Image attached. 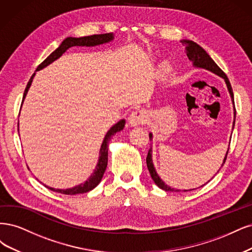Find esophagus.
Instances as JSON below:
<instances>
[{
	"label": "esophagus",
	"instance_id": "1",
	"mask_svg": "<svg viewBox=\"0 0 252 252\" xmlns=\"http://www.w3.org/2000/svg\"><path fill=\"white\" fill-rule=\"evenodd\" d=\"M145 118H147V114H145V112H143L141 110H136V111L132 112V114L129 115L128 124L131 126H140L144 123Z\"/></svg>",
	"mask_w": 252,
	"mask_h": 252
}]
</instances>
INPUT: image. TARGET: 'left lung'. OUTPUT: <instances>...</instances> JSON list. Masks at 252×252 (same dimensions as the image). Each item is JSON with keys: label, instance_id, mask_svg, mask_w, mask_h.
Instances as JSON below:
<instances>
[{"label": "left lung", "instance_id": "obj_1", "mask_svg": "<svg viewBox=\"0 0 252 252\" xmlns=\"http://www.w3.org/2000/svg\"><path fill=\"white\" fill-rule=\"evenodd\" d=\"M180 42L182 43V45L184 46L185 48V53L186 55H188L189 60L192 63V67L194 68H199V69H205L209 72L214 73V74L220 76L224 79V82L227 86V90H228L229 92V95H230V98H231V102H232V105H233V124H232V129L234 127V123H235V108H234V99H233V92H232V88H231V85L229 83L228 78H227L225 73L219 68L218 64L214 62V60L210 58V56L208 55V53L203 49V48L201 46H199L197 43L192 42V40H189V39H181ZM150 139L152 140L153 139V134L150 133ZM230 144V142H229ZM228 151H229V147H228V150H227L226 152V155L224 157V160H223V163L221 165V167L224 165L225 163V160H226V157H227V154H228ZM152 148L149 150V153H148V157H147V165H148V169L149 172L151 174V177L152 179L154 180V182H155V184L158 186V188H160L161 189H163L165 191H181V189H173L170 188L169 185H167L163 180L161 179L160 176L157 174L156 172V168L155 166H154V163H153V153H152ZM220 167V168H221ZM220 168H219V170H220ZM218 170V172H219ZM209 182V181H208ZM205 184L201 185L200 188H202V186H204ZM199 189V188H198ZM196 189H183V191H188V190H193Z\"/></svg>", "mask_w": 252, "mask_h": 252}]
</instances>
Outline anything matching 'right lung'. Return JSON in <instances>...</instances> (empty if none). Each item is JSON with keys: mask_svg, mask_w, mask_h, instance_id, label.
Returning a JSON list of instances; mask_svg holds the SVG:
<instances>
[{"mask_svg": "<svg viewBox=\"0 0 252 252\" xmlns=\"http://www.w3.org/2000/svg\"><path fill=\"white\" fill-rule=\"evenodd\" d=\"M114 39V34L113 33H104V34H94V35H90V36H83V37H72L69 36L67 38H64L62 44L59 46V48L56 49L48 56V58L39 64V66L36 68V71L42 70L44 68H46L47 66H49L50 63H52L54 61H56L58 59H60L61 56L66 52L69 48L71 47H95V46H99L102 44H107L112 42ZM35 71V72H36ZM35 72L32 74L31 78L29 79V82L27 84V87L25 89V92H24V96H23V100H22V104L26 98V95L28 93L29 88L32 84V80H33L34 76H35ZM126 125V120L121 119L119 120L117 124H115L113 126L109 131L105 134L103 141L101 143V147L99 150V157H98V162L95 166V169L93 170V173L91 174V176L88 178V179L84 182L80 183L74 188L71 189H53L50 188V186L45 185L47 189H49L50 190L56 191V192H61L63 194H77V193H85L92 190L93 189H95L97 185H98L102 179L103 174L105 172V168H107L108 165V151H109V141L111 140V138L114 136L116 133L123 131L124 127ZM19 126V124H18Z\"/></svg>", "mask_w": 252, "mask_h": 252, "instance_id": "1", "label": "right lung"}]
</instances>
